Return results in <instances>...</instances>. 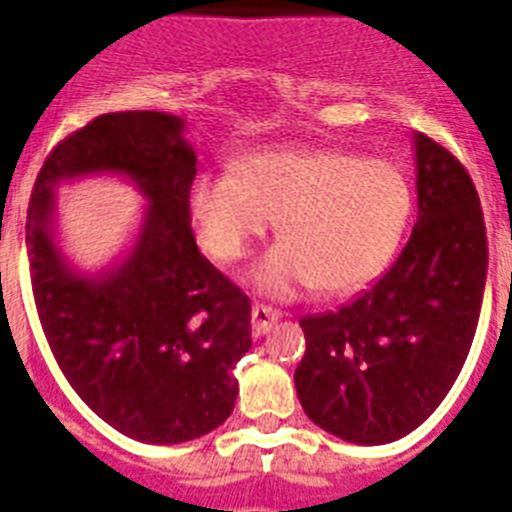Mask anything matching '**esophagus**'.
Listing matches in <instances>:
<instances>
[{
	"mask_svg": "<svg viewBox=\"0 0 512 512\" xmlns=\"http://www.w3.org/2000/svg\"><path fill=\"white\" fill-rule=\"evenodd\" d=\"M279 318H282V312L274 310V307H269V305H253V310H251L253 333H256V336H264V333H269L271 325L277 323Z\"/></svg>",
	"mask_w": 512,
	"mask_h": 512,
	"instance_id": "34e87169",
	"label": "esophagus"
}]
</instances>
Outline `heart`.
I'll use <instances>...</instances> for the list:
<instances>
[{
    "instance_id": "heart-1",
    "label": "heart",
    "mask_w": 512,
    "mask_h": 512,
    "mask_svg": "<svg viewBox=\"0 0 512 512\" xmlns=\"http://www.w3.org/2000/svg\"><path fill=\"white\" fill-rule=\"evenodd\" d=\"M189 215L202 251L220 264L243 259L277 220L282 243L253 266L256 289L295 297L315 284L341 295L377 279L395 259L413 189L387 158L277 148L241 158L233 174L194 176Z\"/></svg>"
}]
</instances>
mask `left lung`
Wrapping results in <instances>:
<instances>
[{
  "mask_svg": "<svg viewBox=\"0 0 512 512\" xmlns=\"http://www.w3.org/2000/svg\"><path fill=\"white\" fill-rule=\"evenodd\" d=\"M418 223L400 259L336 312L307 315L297 397L333 436L379 446L415 431L467 361L487 279V233L472 176L415 133Z\"/></svg>",
  "mask_w": 512,
  "mask_h": 512,
  "instance_id": "1",
  "label": "left lung"
}]
</instances>
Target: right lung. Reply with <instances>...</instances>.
<instances>
[{
	"instance_id": "right-lung-1",
	"label": "right lung",
	"mask_w": 512,
	"mask_h": 512,
	"mask_svg": "<svg viewBox=\"0 0 512 512\" xmlns=\"http://www.w3.org/2000/svg\"><path fill=\"white\" fill-rule=\"evenodd\" d=\"M182 133L166 112L94 117L45 158L25 225L35 307L63 377L115 431L164 446L228 420L233 366L251 348V300L194 241L197 156ZM89 173L128 175L149 200L129 256L94 278L52 238L55 187Z\"/></svg>"
}]
</instances>
